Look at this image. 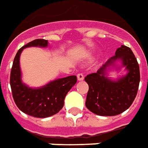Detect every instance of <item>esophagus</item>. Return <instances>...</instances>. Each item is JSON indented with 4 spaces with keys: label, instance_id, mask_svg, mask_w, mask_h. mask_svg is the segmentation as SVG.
<instances>
[{
    "label": "esophagus",
    "instance_id": "1",
    "mask_svg": "<svg viewBox=\"0 0 148 148\" xmlns=\"http://www.w3.org/2000/svg\"><path fill=\"white\" fill-rule=\"evenodd\" d=\"M77 80L81 81V80H83V78H84V75H83V74H82V73H79V74H77Z\"/></svg>",
    "mask_w": 148,
    "mask_h": 148
}]
</instances>
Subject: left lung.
<instances>
[{"label": "left lung", "instance_id": "8db88e82", "mask_svg": "<svg viewBox=\"0 0 148 148\" xmlns=\"http://www.w3.org/2000/svg\"><path fill=\"white\" fill-rule=\"evenodd\" d=\"M117 59L123 61L128 74L114 82L105 77L104 71ZM85 81L89 86L86 99L87 109L102 116L117 115L127 110L137 95L140 81L139 63L132 49L122 45L96 73L86 75Z\"/></svg>", "mask_w": 148, "mask_h": 148}]
</instances>
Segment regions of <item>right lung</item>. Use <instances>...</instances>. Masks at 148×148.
<instances>
[{"label": "right lung", "instance_id": "right-lung-1", "mask_svg": "<svg viewBox=\"0 0 148 148\" xmlns=\"http://www.w3.org/2000/svg\"><path fill=\"white\" fill-rule=\"evenodd\" d=\"M48 41L35 39L21 48L13 60L10 73V86L16 106L22 112L35 118H46L55 114L63 107L64 99L77 82L75 75L59 78L39 89H32L21 80L20 55L23 49L29 46L45 47Z\"/></svg>", "mask_w": 148, "mask_h": 148}]
</instances>
